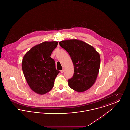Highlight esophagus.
Returning a JSON list of instances; mask_svg holds the SVG:
<instances>
[{"label":"esophagus","instance_id":"34e87169","mask_svg":"<svg viewBox=\"0 0 130 130\" xmlns=\"http://www.w3.org/2000/svg\"><path fill=\"white\" fill-rule=\"evenodd\" d=\"M64 72V69L61 70V73H63Z\"/></svg>","mask_w":130,"mask_h":130}]
</instances>
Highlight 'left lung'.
Instances as JSON below:
<instances>
[{
    "instance_id": "8db88e82",
    "label": "left lung",
    "mask_w": 130,
    "mask_h": 130,
    "mask_svg": "<svg viewBox=\"0 0 130 130\" xmlns=\"http://www.w3.org/2000/svg\"><path fill=\"white\" fill-rule=\"evenodd\" d=\"M59 45L68 52L74 66V75L68 79L69 86L78 92L85 91L96 79L100 63L99 54L92 46L77 39L61 41Z\"/></svg>"
}]
</instances>
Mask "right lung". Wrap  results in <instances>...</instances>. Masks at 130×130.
<instances>
[{
  "instance_id": "obj_1",
  "label": "right lung",
  "mask_w": 130,
  "mask_h": 130,
  "mask_svg": "<svg viewBox=\"0 0 130 130\" xmlns=\"http://www.w3.org/2000/svg\"><path fill=\"white\" fill-rule=\"evenodd\" d=\"M58 42H44L30 50L24 56L22 71L31 89L40 94L50 91L60 72L56 70L55 61L50 56Z\"/></svg>"
}]
</instances>
